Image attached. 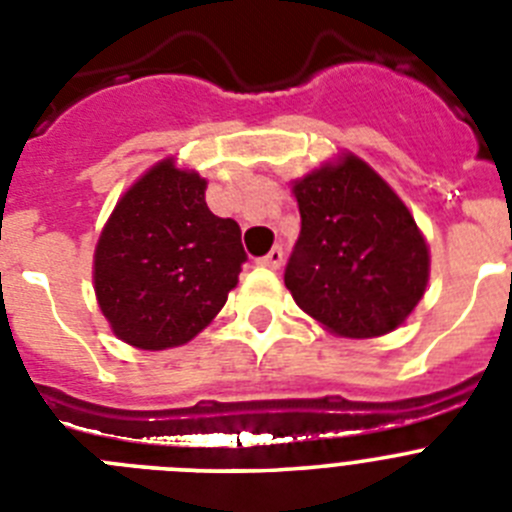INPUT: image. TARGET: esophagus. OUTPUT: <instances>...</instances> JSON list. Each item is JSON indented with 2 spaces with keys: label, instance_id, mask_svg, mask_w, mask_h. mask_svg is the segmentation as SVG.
Here are the masks:
<instances>
[{
  "label": "esophagus",
  "instance_id": "1",
  "mask_svg": "<svg viewBox=\"0 0 512 512\" xmlns=\"http://www.w3.org/2000/svg\"><path fill=\"white\" fill-rule=\"evenodd\" d=\"M282 261H284L282 246H274L269 253H266V256H261L259 264L266 266V269H279V266H282Z\"/></svg>",
  "mask_w": 512,
  "mask_h": 512
}]
</instances>
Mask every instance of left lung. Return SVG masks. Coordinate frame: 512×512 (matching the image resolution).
Here are the masks:
<instances>
[{"label": "left lung", "mask_w": 512, "mask_h": 512, "mask_svg": "<svg viewBox=\"0 0 512 512\" xmlns=\"http://www.w3.org/2000/svg\"><path fill=\"white\" fill-rule=\"evenodd\" d=\"M300 238L284 269L297 305L348 338L405 323L428 284V246L400 197L356 156L295 184Z\"/></svg>", "instance_id": "obj_1"}]
</instances>
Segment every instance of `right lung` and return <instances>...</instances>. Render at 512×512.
<instances>
[{
    "mask_svg": "<svg viewBox=\"0 0 512 512\" xmlns=\"http://www.w3.org/2000/svg\"><path fill=\"white\" fill-rule=\"evenodd\" d=\"M207 182L161 161L117 202L94 253V289L115 336L161 351L192 341L228 300L248 256Z\"/></svg>",
    "mask_w": 512,
    "mask_h": 512,
    "instance_id": "1",
    "label": "right lung"
}]
</instances>
